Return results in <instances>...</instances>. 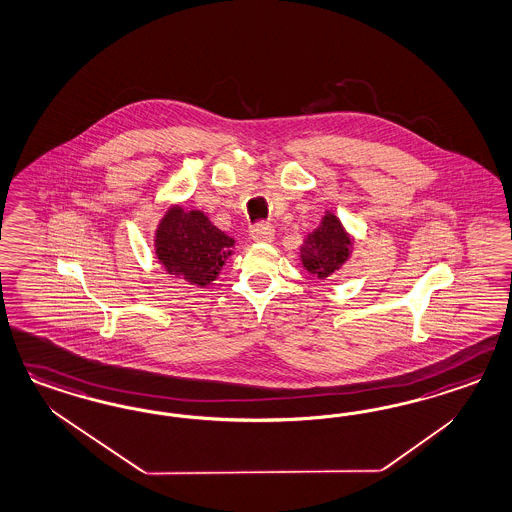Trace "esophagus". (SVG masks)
Segmentation results:
<instances>
[{"label":"esophagus","mask_w":512,"mask_h":512,"mask_svg":"<svg viewBox=\"0 0 512 512\" xmlns=\"http://www.w3.org/2000/svg\"><path fill=\"white\" fill-rule=\"evenodd\" d=\"M250 237L256 241V243H271L273 237H275V230L271 224H256L252 230H250Z\"/></svg>","instance_id":"esophagus-1"}]
</instances>
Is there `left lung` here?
Listing matches in <instances>:
<instances>
[{
  "label": "left lung",
  "instance_id": "obj_1",
  "mask_svg": "<svg viewBox=\"0 0 512 512\" xmlns=\"http://www.w3.org/2000/svg\"><path fill=\"white\" fill-rule=\"evenodd\" d=\"M352 252V237L333 213L322 216V222L311 231L301 245V264L318 279H326L347 262Z\"/></svg>",
  "mask_w": 512,
  "mask_h": 512
}]
</instances>
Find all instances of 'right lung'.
Masks as SVG:
<instances>
[{"label": "right lung", "instance_id": "add662e5", "mask_svg": "<svg viewBox=\"0 0 512 512\" xmlns=\"http://www.w3.org/2000/svg\"><path fill=\"white\" fill-rule=\"evenodd\" d=\"M233 245L203 211H184L181 205L167 209L154 235L156 258L165 271L199 288L220 275Z\"/></svg>", "mask_w": 512, "mask_h": 512}]
</instances>
